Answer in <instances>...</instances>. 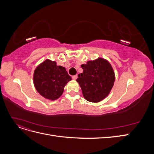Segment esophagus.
Segmentation results:
<instances>
[{
    "label": "esophagus",
    "mask_w": 154,
    "mask_h": 154,
    "mask_svg": "<svg viewBox=\"0 0 154 154\" xmlns=\"http://www.w3.org/2000/svg\"><path fill=\"white\" fill-rule=\"evenodd\" d=\"M72 79H73V80H76V79H77V78H78V76H77V75H74V76H72Z\"/></svg>",
    "instance_id": "obj_1"
}]
</instances>
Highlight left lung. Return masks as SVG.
I'll list each match as a JSON object with an SVG mask.
<instances>
[{"mask_svg":"<svg viewBox=\"0 0 154 154\" xmlns=\"http://www.w3.org/2000/svg\"><path fill=\"white\" fill-rule=\"evenodd\" d=\"M83 71L78 74L79 83L85 100L97 103L109 95L115 81V74L107 60L98 58L81 66Z\"/></svg>","mask_w":154,"mask_h":154,"instance_id":"8db88e82","label":"left lung"}]
</instances>
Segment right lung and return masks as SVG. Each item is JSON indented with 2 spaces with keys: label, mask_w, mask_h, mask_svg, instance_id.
I'll list each match as a JSON object with an SVG mask.
<instances>
[{
  "label": "right lung",
  "mask_w": 154,
  "mask_h": 154,
  "mask_svg": "<svg viewBox=\"0 0 154 154\" xmlns=\"http://www.w3.org/2000/svg\"><path fill=\"white\" fill-rule=\"evenodd\" d=\"M72 80L66 69L47 59L35 69L33 82L36 91L46 99L55 100L61 96L64 87Z\"/></svg>",
  "instance_id": "1"
}]
</instances>
